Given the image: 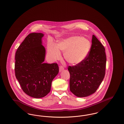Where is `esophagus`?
<instances>
[{
    "label": "esophagus",
    "instance_id": "obj_1",
    "mask_svg": "<svg viewBox=\"0 0 124 124\" xmlns=\"http://www.w3.org/2000/svg\"><path fill=\"white\" fill-rule=\"evenodd\" d=\"M64 70V67H63V66H61V65L59 66V72H61V71H63Z\"/></svg>",
    "mask_w": 124,
    "mask_h": 124
}]
</instances>
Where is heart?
Listing matches in <instances>:
<instances>
[{
	"instance_id": "heart-1",
	"label": "heart",
	"mask_w": 124,
	"mask_h": 124,
	"mask_svg": "<svg viewBox=\"0 0 124 124\" xmlns=\"http://www.w3.org/2000/svg\"><path fill=\"white\" fill-rule=\"evenodd\" d=\"M91 47V42L87 39L71 36L58 40L56 45L50 42L47 44V51L49 57L53 60L59 58L60 50L64 52V58L68 63L77 64L86 58Z\"/></svg>"
}]
</instances>
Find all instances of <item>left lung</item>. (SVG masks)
Listing matches in <instances>:
<instances>
[{
	"label": "left lung",
	"mask_w": 124,
	"mask_h": 124,
	"mask_svg": "<svg viewBox=\"0 0 124 124\" xmlns=\"http://www.w3.org/2000/svg\"><path fill=\"white\" fill-rule=\"evenodd\" d=\"M91 51L86 58L74 66H69L70 90L78 97L94 93L105 75L106 58L105 49L94 35Z\"/></svg>",
	"instance_id": "obj_1"
}]
</instances>
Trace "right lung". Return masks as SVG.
Wrapping results in <instances>:
<instances>
[{"label": "right lung", "instance_id": "add662e5", "mask_svg": "<svg viewBox=\"0 0 124 124\" xmlns=\"http://www.w3.org/2000/svg\"><path fill=\"white\" fill-rule=\"evenodd\" d=\"M42 33H31L18 47L15 54V76L26 94L36 99L49 93L52 82L59 73L56 63L47 64Z\"/></svg>", "mask_w": 124, "mask_h": 124}]
</instances>
